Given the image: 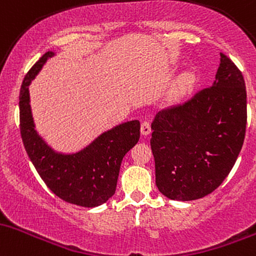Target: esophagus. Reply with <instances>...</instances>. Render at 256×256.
<instances>
[{"mask_svg":"<svg viewBox=\"0 0 256 256\" xmlns=\"http://www.w3.org/2000/svg\"><path fill=\"white\" fill-rule=\"evenodd\" d=\"M151 133V123L148 120H144L142 123V136H148Z\"/></svg>","mask_w":256,"mask_h":256,"instance_id":"obj_1","label":"esophagus"}]
</instances>
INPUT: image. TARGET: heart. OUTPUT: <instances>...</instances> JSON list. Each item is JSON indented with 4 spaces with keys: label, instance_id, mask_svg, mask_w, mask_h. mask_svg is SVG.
<instances>
[{
    "label": "heart",
    "instance_id": "1",
    "mask_svg": "<svg viewBox=\"0 0 256 256\" xmlns=\"http://www.w3.org/2000/svg\"><path fill=\"white\" fill-rule=\"evenodd\" d=\"M188 81H190V77H186V78L184 80V82H188Z\"/></svg>",
    "mask_w": 256,
    "mask_h": 256
}]
</instances>
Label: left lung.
Listing matches in <instances>:
<instances>
[{
    "instance_id": "left-lung-1",
    "label": "left lung",
    "mask_w": 256,
    "mask_h": 256,
    "mask_svg": "<svg viewBox=\"0 0 256 256\" xmlns=\"http://www.w3.org/2000/svg\"><path fill=\"white\" fill-rule=\"evenodd\" d=\"M246 127L243 74L220 53L213 84L182 104L163 108L152 123L150 144L160 194L174 200L212 194L236 163Z\"/></svg>"
}]
</instances>
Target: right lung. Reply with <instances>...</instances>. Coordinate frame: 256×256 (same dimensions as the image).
<instances>
[{"mask_svg": "<svg viewBox=\"0 0 256 256\" xmlns=\"http://www.w3.org/2000/svg\"><path fill=\"white\" fill-rule=\"evenodd\" d=\"M53 56V52L43 54L22 81L19 96L20 134L28 158L48 188L65 202L93 208L114 196L123 157L139 142L140 122L122 123L77 154H62L52 150L35 130L28 84Z\"/></svg>", "mask_w": 256, "mask_h": 256, "instance_id": "obj_1", "label": "right lung"}]
</instances>
